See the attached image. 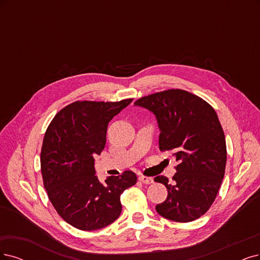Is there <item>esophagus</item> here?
Instances as JSON below:
<instances>
[{
	"mask_svg": "<svg viewBox=\"0 0 260 260\" xmlns=\"http://www.w3.org/2000/svg\"><path fill=\"white\" fill-rule=\"evenodd\" d=\"M138 180H139L140 182H142V183H145V184H151V183H153V182H154V180H153V178L145 177V176H139Z\"/></svg>",
	"mask_w": 260,
	"mask_h": 260,
	"instance_id": "1",
	"label": "esophagus"
}]
</instances>
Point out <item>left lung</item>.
Here are the masks:
<instances>
[{
    "mask_svg": "<svg viewBox=\"0 0 260 260\" xmlns=\"http://www.w3.org/2000/svg\"><path fill=\"white\" fill-rule=\"evenodd\" d=\"M134 105L154 114L159 149L174 152L178 161L172 182L162 176L154 178L168 190L156 212L180 223L200 217L213 204L225 175L226 141L215 110L179 89L145 96Z\"/></svg>",
    "mask_w": 260,
    "mask_h": 260,
    "instance_id": "left-lung-1",
    "label": "left lung"
}]
</instances>
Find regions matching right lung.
Masks as SVG:
<instances>
[{
  "instance_id": "1",
  "label": "right lung",
  "mask_w": 260,
  "mask_h": 260,
  "mask_svg": "<svg viewBox=\"0 0 260 260\" xmlns=\"http://www.w3.org/2000/svg\"><path fill=\"white\" fill-rule=\"evenodd\" d=\"M133 100L117 103L75 102L57 112L48 126L41 153L44 186L60 216L80 230L110 225L122 211L120 197L136 184L133 171L95 175V155L106 145L108 123Z\"/></svg>"
}]
</instances>
